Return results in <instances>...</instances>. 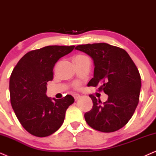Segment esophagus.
<instances>
[{
    "label": "esophagus",
    "mask_w": 156,
    "mask_h": 156,
    "mask_svg": "<svg viewBox=\"0 0 156 156\" xmlns=\"http://www.w3.org/2000/svg\"><path fill=\"white\" fill-rule=\"evenodd\" d=\"M73 97L74 98V100H75V101H76V100H77L78 99H80V94H75L73 95Z\"/></svg>",
    "instance_id": "1"
}]
</instances>
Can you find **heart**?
<instances>
[{
  "instance_id": "1",
  "label": "heart",
  "mask_w": 156,
  "mask_h": 156,
  "mask_svg": "<svg viewBox=\"0 0 156 156\" xmlns=\"http://www.w3.org/2000/svg\"><path fill=\"white\" fill-rule=\"evenodd\" d=\"M82 55H77V56H76V57H82ZM80 84L79 82H76L75 84H74V87H75V88H78V87H80Z\"/></svg>"
}]
</instances>
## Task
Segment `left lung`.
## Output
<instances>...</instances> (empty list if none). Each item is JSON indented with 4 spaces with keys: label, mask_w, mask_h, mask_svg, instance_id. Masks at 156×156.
I'll return each instance as SVG.
<instances>
[{
    "label": "left lung",
    "mask_w": 156,
    "mask_h": 156,
    "mask_svg": "<svg viewBox=\"0 0 156 156\" xmlns=\"http://www.w3.org/2000/svg\"><path fill=\"white\" fill-rule=\"evenodd\" d=\"M94 60V77L88 86H99L108 96L107 101L90 94L92 108L84 114L87 123L99 131L110 133L124 126L134 114L139 101L140 75L126 51L107 43L80 44L75 48Z\"/></svg>",
    "instance_id": "left-lung-1"
}]
</instances>
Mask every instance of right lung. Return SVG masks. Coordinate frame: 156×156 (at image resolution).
Segmentation results:
<instances>
[{
	"instance_id": "1",
	"label": "right lung",
	"mask_w": 156,
	"mask_h": 156,
	"mask_svg": "<svg viewBox=\"0 0 156 156\" xmlns=\"http://www.w3.org/2000/svg\"><path fill=\"white\" fill-rule=\"evenodd\" d=\"M74 45H50L30 51L21 58L10 77V103L23 127L32 135L45 137L58 130L66 110L74 103L71 95L56 99L46 96L47 83L53 80V68Z\"/></svg>"
}]
</instances>
